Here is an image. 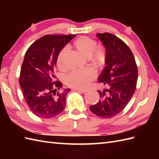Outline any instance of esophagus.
Segmentation results:
<instances>
[{
	"label": "esophagus",
	"mask_w": 159,
	"mask_h": 159,
	"mask_svg": "<svg viewBox=\"0 0 159 159\" xmlns=\"http://www.w3.org/2000/svg\"><path fill=\"white\" fill-rule=\"evenodd\" d=\"M78 92H80V93H86L87 92V90H86V89H76Z\"/></svg>",
	"instance_id": "esophagus-1"
}]
</instances>
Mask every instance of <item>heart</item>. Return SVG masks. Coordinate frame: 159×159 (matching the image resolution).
Masks as SVG:
<instances>
[{
	"mask_svg": "<svg viewBox=\"0 0 159 159\" xmlns=\"http://www.w3.org/2000/svg\"><path fill=\"white\" fill-rule=\"evenodd\" d=\"M96 46L97 43L95 40L87 37H80L74 42V47L78 51L87 57H90L94 63L101 65L105 61L106 52L102 46ZM67 48H64L57 56V66L61 70L66 69L67 67ZM94 76L95 73L92 70H74L66 76V80L70 87L74 88L85 89L88 86Z\"/></svg>",
	"mask_w": 159,
	"mask_h": 159,
	"instance_id": "obj_1",
	"label": "heart"
}]
</instances>
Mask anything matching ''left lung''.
<instances>
[{"instance_id":"obj_1","label":"left lung","mask_w":159,"mask_h":159,"mask_svg":"<svg viewBox=\"0 0 159 159\" xmlns=\"http://www.w3.org/2000/svg\"><path fill=\"white\" fill-rule=\"evenodd\" d=\"M105 47V67L98 80L105 88L98 90L99 102L89 107L96 116L111 118L123 111L136 89L138 70L133 52L122 40L111 33H98Z\"/></svg>"}]
</instances>
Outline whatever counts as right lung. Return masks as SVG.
Segmentation results:
<instances>
[{"label": "right lung", "instance_id": "1", "mask_svg": "<svg viewBox=\"0 0 159 159\" xmlns=\"http://www.w3.org/2000/svg\"><path fill=\"white\" fill-rule=\"evenodd\" d=\"M75 35H47L37 40L26 52L20 70V86L31 112L45 119L62 113L70 89L55 81L57 58Z\"/></svg>", "mask_w": 159, "mask_h": 159}]
</instances>
